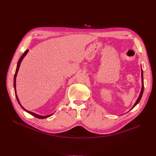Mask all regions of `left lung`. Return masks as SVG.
Here are the masks:
<instances>
[{
  "label": "left lung",
  "instance_id": "8db88e82",
  "mask_svg": "<svg viewBox=\"0 0 156 156\" xmlns=\"http://www.w3.org/2000/svg\"><path fill=\"white\" fill-rule=\"evenodd\" d=\"M141 79H142V88H141V90H140V94H139V97H138V98H137V100H136V102L135 103V104L133 105V107H132V108H131L130 110H131L132 108H133L136 105L138 104L141 98H142V96H143V91H144V81H143V71L142 69H141ZM130 110H129V111H130Z\"/></svg>",
  "mask_w": 156,
  "mask_h": 156
}]
</instances>
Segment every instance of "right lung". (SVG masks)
Returning <instances> with one entry per match:
<instances>
[{
	"instance_id": "obj_1",
	"label": "right lung",
	"mask_w": 156,
	"mask_h": 156,
	"mask_svg": "<svg viewBox=\"0 0 156 156\" xmlns=\"http://www.w3.org/2000/svg\"><path fill=\"white\" fill-rule=\"evenodd\" d=\"M29 49H27V50H26V51H25V53L22 55V56H21L20 58V60H19L18 62H17V68H16V70L15 75H14V79H13V88H14V91H15L16 97L17 100V101H18V103H19V104L20 105V106L22 107V108H23V110H24V111H26V112H27L28 113H29V114H30L31 115H32V116H35V117L37 118V119H47V118H48V117L51 116L52 115H53V113H54V112L53 113V114H51V115H47V116H41V115H37V114H36V113H34V112H31V111H27V109H25V108L22 106V105L21 104V103H20V100H19V98H18V97H17V92H16V77H17V72H18V71H19V69H20V64H21V62H22L23 59L25 58V56L27 55V54L28 53V52H29Z\"/></svg>"
}]
</instances>
